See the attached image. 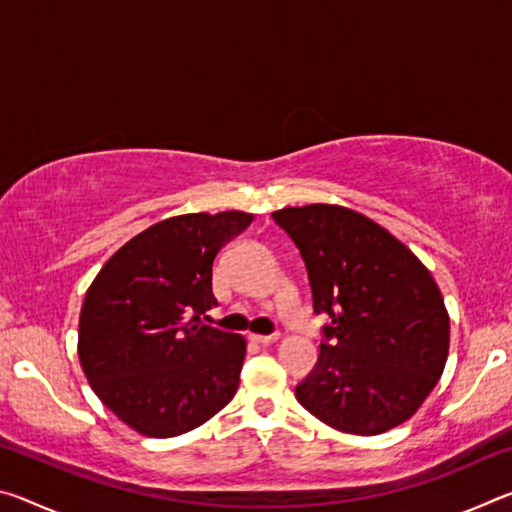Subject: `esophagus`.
<instances>
[{
	"mask_svg": "<svg viewBox=\"0 0 512 512\" xmlns=\"http://www.w3.org/2000/svg\"><path fill=\"white\" fill-rule=\"evenodd\" d=\"M250 341H255L259 345H271L277 341V334H250Z\"/></svg>",
	"mask_w": 512,
	"mask_h": 512,
	"instance_id": "obj_1",
	"label": "esophagus"
}]
</instances>
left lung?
Returning <instances> with one entry per match:
<instances>
[{
    "label": "left lung",
    "instance_id": "1",
    "mask_svg": "<svg viewBox=\"0 0 512 512\" xmlns=\"http://www.w3.org/2000/svg\"><path fill=\"white\" fill-rule=\"evenodd\" d=\"M273 219L305 259L314 311L332 318L314 370L296 386L298 402L357 436L406 422L449 352V314L427 266L348 207H284Z\"/></svg>",
    "mask_w": 512,
    "mask_h": 512
}]
</instances>
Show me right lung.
Here are the masks:
<instances>
[{
	"mask_svg": "<svg viewBox=\"0 0 512 512\" xmlns=\"http://www.w3.org/2000/svg\"><path fill=\"white\" fill-rule=\"evenodd\" d=\"M253 214H183L146 228L112 255L85 293L79 359L92 391L137 433L171 438L237 393L244 336L205 325L212 266Z\"/></svg>",
	"mask_w": 512,
	"mask_h": 512,
	"instance_id": "1",
	"label": "right lung"
}]
</instances>
